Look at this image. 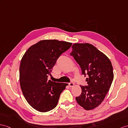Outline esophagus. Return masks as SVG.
I'll use <instances>...</instances> for the list:
<instances>
[{"label": "esophagus", "mask_w": 128, "mask_h": 128, "mask_svg": "<svg viewBox=\"0 0 128 128\" xmlns=\"http://www.w3.org/2000/svg\"><path fill=\"white\" fill-rule=\"evenodd\" d=\"M68 85H69V86L70 87H73L74 86V83L73 82H71L68 84Z\"/></svg>", "instance_id": "esophagus-1"}]
</instances>
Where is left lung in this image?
Instances as JSON below:
<instances>
[{"mask_svg":"<svg viewBox=\"0 0 128 128\" xmlns=\"http://www.w3.org/2000/svg\"><path fill=\"white\" fill-rule=\"evenodd\" d=\"M70 55L88 76V85H80L82 92L76 100L85 110L94 108L103 101L114 79L113 67L108 58L89 43H75Z\"/></svg>","mask_w":128,"mask_h":128,"instance_id":"obj_1","label":"left lung"}]
</instances>
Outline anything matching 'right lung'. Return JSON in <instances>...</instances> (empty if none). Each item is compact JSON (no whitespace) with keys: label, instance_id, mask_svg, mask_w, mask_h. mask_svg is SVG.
I'll return each mask as SVG.
<instances>
[{"label":"right lung","instance_id":"1","mask_svg":"<svg viewBox=\"0 0 128 128\" xmlns=\"http://www.w3.org/2000/svg\"><path fill=\"white\" fill-rule=\"evenodd\" d=\"M72 43L56 40H43L24 54L20 66V88L25 98L35 110L46 112L54 108L68 85L48 80L58 58Z\"/></svg>","mask_w":128,"mask_h":128}]
</instances>
